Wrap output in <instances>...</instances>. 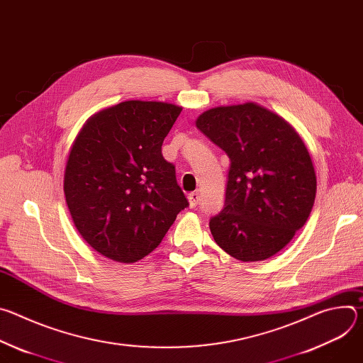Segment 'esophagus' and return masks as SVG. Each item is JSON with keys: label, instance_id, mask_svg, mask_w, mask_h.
<instances>
[{"label": "esophagus", "instance_id": "esophagus-1", "mask_svg": "<svg viewBox=\"0 0 363 363\" xmlns=\"http://www.w3.org/2000/svg\"><path fill=\"white\" fill-rule=\"evenodd\" d=\"M199 194L198 192H191L188 194V201H189V206L191 208H196L198 203H199Z\"/></svg>", "mask_w": 363, "mask_h": 363}]
</instances>
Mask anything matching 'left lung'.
Here are the masks:
<instances>
[{"label":"left lung","mask_w":363,"mask_h":363,"mask_svg":"<svg viewBox=\"0 0 363 363\" xmlns=\"http://www.w3.org/2000/svg\"><path fill=\"white\" fill-rule=\"evenodd\" d=\"M196 128L230 158L224 208L210 220L216 242L241 262H262L284 248L316 198V174L298 133L257 105L203 112Z\"/></svg>","instance_id":"left-lung-1"}]
</instances>
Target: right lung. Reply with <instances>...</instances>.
<instances>
[{"label": "right lung", "instance_id": "1", "mask_svg": "<svg viewBox=\"0 0 363 363\" xmlns=\"http://www.w3.org/2000/svg\"><path fill=\"white\" fill-rule=\"evenodd\" d=\"M181 111L164 101H122L93 115L70 149V216L83 240L111 260L135 263L152 252L189 205L161 149Z\"/></svg>", "mask_w": 363, "mask_h": 363}]
</instances>
